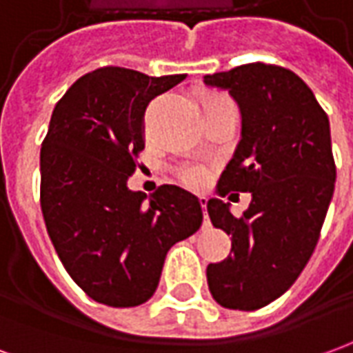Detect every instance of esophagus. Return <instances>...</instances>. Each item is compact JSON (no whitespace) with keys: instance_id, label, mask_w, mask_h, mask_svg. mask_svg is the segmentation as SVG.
Returning <instances> with one entry per match:
<instances>
[{"instance_id":"esophagus-1","label":"esophagus","mask_w":353,"mask_h":353,"mask_svg":"<svg viewBox=\"0 0 353 353\" xmlns=\"http://www.w3.org/2000/svg\"><path fill=\"white\" fill-rule=\"evenodd\" d=\"M200 200V206H202V210H204V225H210V217H208V199L206 196H199Z\"/></svg>"}]
</instances>
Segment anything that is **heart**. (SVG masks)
<instances>
[{
	"label": "heart",
	"mask_w": 353,
	"mask_h": 353,
	"mask_svg": "<svg viewBox=\"0 0 353 353\" xmlns=\"http://www.w3.org/2000/svg\"><path fill=\"white\" fill-rule=\"evenodd\" d=\"M215 101L230 100L223 98V96H212V98H208L206 100L204 108L210 105V103H215ZM174 174L179 177V181H183V183L189 185V187H202V185L208 181V177H210V168H208L204 162L196 161V159H187V161L177 162L176 166H174Z\"/></svg>",
	"instance_id": "b5f03b06"
}]
</instances>
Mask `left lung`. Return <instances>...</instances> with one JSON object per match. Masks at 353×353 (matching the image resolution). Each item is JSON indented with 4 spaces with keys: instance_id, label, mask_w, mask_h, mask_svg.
Listing matches in <instances>:
<instances>
[{
    "instance_id": "1",
    "label": "left lung",
    "mask_w": 353,
    "mask_h": 353,
    "mask_svg": "<svg viewBox=\"0 0 353 353\" xmlns=\"http://www.w3.org/2000/svg\"><path fill=\"white\" fill-rule=\"evenodd\" d=\"M204 83L229 90L242 113V139L217 192H252L240 217L223 200H208L214 227L232 240L229 257L208 265V288L225 308L257 310L295 283L318 244L336 179L329 119L308 85L281 65H238Z\"/></svg>"
}]
</instances>
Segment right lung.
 Here are the masks:
<instances>
[{
	"label": "right lung",
	"mask_w": 353,
	"mask_h": 353,
	"mask_svg": "<svg viewBox=\"0 0 353 353\" xmlns=\"http://www.w3.org/2000/svg\"><path fill=\"white\" fill-rule=\"evenodd\" d=\"M187 75L149 77L105 65L58 100L41 145V212L62 265L96 303L153 296L166 253L202 225L199 199L176 185L126 187L145 147L143 113Z\"/></svg>",
	"instance_id": "1"
}]
</instances>
